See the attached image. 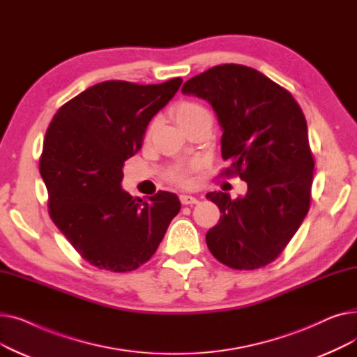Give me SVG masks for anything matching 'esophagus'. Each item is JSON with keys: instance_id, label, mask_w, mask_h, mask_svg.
<instances>
[{"instance_id": "esophagus-1", "label": "esophagus", "mask_w": 357, "mask_h": 357, "mask_svg": "<svg viewBox=\"0 0 357 357\" xmlns=\"http://www.w3.org/2000/svg\"><path fill=\"white\" fill-rule=\"evenodd\" d=\"M179 199H181L182 205H192V204H197V202H198V199H197L195 197L188 195V194H182V195H179Z\"/></svg>"}]
</instances>
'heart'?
<instances>
[{"instance_id":"1","label":"heart","mask_w":357,"mask_h":357,"mask_svg":"<svg viewBox=\"0 0 357 357\" xmlns=\"http://www.w3.org/2000/svg\"><path fill=\"white\" fill-rule=\"evenodd\" d=\"M175 119L181 127H185L192 121L198 120H211L210 111L204 105L194 101H183L178 105L175 111ZM194 166H176L174 171L169 174L171 179L179 185L188 183V175L192 171Z\"/></svg>"}]
</instances>
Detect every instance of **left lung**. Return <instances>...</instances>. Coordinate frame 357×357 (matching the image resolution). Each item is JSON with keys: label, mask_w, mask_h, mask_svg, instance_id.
<instances>
[{"label": "left lung", "mask_w": 357, "mask_h": 357, "mask_svg": "<svg viewBox=\"0 0 357 357\" xmlns=\"http://www.w3.org/2000/svg\"><path fill=\"white\" fill-rule=\"evenodd\" d=\"M182 93L207 100L215 111L222 176L248 182L245 197L208 192L221 217L205 240L213 256L233 269L252 271L275 260L304 221L314 159L307 121L291 93L259 70L214 66L186 81Z\"/></svg>", "instance_id": "obj_1"}]
</instances>
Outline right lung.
<instances>
[{
	"mask_svg": "<svg viewBox=\"0 0 357 357\" xmlns=\"http://www.w3.org/2000/svg\"><path fill=\"white\" fill-rule=\"evenodd\" d=\"M181 84H97L62 105L46 131L40 175L50 218L98 269L128 272L146 264L181 210L172 192L144 201L121 188L124 162Z\"/></svg>",
	"mask_w": 357,
	"mask_h": 357,
	"instance_id": "right-lung-1",
	"label": "right lung"
}]
</instances>
